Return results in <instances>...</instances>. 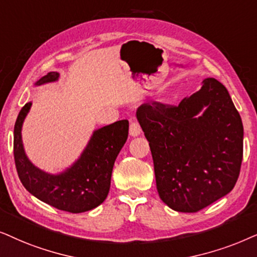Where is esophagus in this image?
<instances>
[{
	"mask_svg": "<svg viewBox=\"0 0 257 257\" xmlns=\"http://www.w3.org/2000/svg\"><path fill=\"white\" fill-rule=\"evenodd\" d=\"M141 134V126L138 122L133 121L131 123V126H129V135L132 136V138H136V136H139Z\"/></svg>",
	"mask_w": 257,
	"mask_h": 257,
	"instance_id": "1",
	"label": "esophagus"
}]
</instances>
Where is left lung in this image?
<instances>
[{"label": "left lung", "mask_w": 257, "mask_h": 257, "mask_svg": "<svg viewBox=\"0 0 257 257\" xmlns=\"http://www.w3.org/2000/svg\"><path fill=\"white\" fill-rule=\"evenodd\" d=\"M148 140L161 200L196 213L230 193L243 155V124L227 88L206 78L176 107L152 102L136 110Z\"/></svg>", "instance_id": "left-lung-1"}]
</instances>
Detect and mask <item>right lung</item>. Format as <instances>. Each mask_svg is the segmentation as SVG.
<instances>
[{"label": "right lung", "instance_id": "1", "mask_svg": "<svg viewBox=\"0 0 257 257\" xmlns=\"http://www.w3.org/2000/svg\"><path fill=\"white\" fill-rule=\"evenodd\" d=\"M59 78L60 73L50 71L35 85ZM32 104H25L14 126V157L22 184L40 201L60 210L78 214L98 207L108 196L112 167L128 139V119L95 129L78 159L62 172L51 174L36 167L23 146L22 126Z\"/></svg>", "mask_w": 257, "mask_h": 257}]
</instances>
